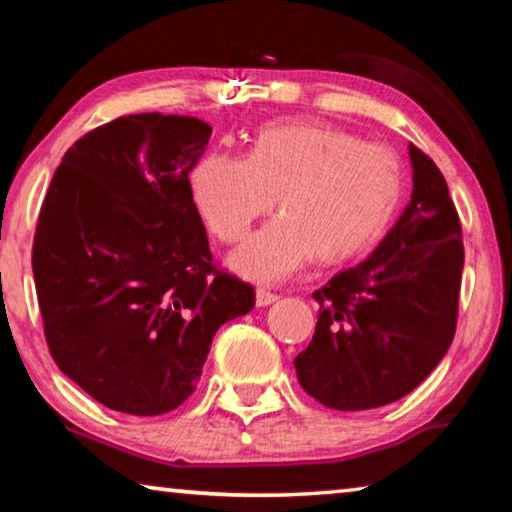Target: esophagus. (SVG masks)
Listing matches in <instances>:
<instances>
[{
    "label": "esophagus",
    "mask_w": 512,
    "mask_h": 512,
    "mask_svg": "<svg viewBox=\"0 0 512 512\" xmlns=\"http://www.w3.org/2000/svg\"><path fill=\"white\" fill-rule=\"evenodd\" d=\"M275 300H277V293H271L268 289H257V293H255L257 307H268V305H273Z\"/></svg>",
    "instance_id": "1"
}]
</instances>
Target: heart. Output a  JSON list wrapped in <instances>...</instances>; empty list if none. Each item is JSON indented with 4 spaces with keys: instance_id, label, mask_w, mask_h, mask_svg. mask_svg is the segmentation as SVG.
I'll use <instances>...</instances> for the list:
<instances>
[{
    "instance_id": "obj_1",
    "label": "heart",
    "mask_w": 512,
    "mask_h": 512,
    "mask_svg": "<svg viewBox=\"0 0 512 512\" xmlns=\"http://www.w3.org/2000/svg\"><path fill=\"white\" fill-rule=\"evenodd\" d=\"M189 185L198 214L225 244L244 239L277 201L282 214L232 253L230 266L248 280L280 282L316 255L334 264L379 244L400 212L404 167L386 146L289 121L259 128L246 158L205 155Z\"/></svg>"
}]
</instances>
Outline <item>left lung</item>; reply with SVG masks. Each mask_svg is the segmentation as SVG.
I'll list each match as a JSON object with an SVG mask.
<instances>
[{"label":"left lung","mask_w":512,"mask_h":512,"mask_svg":"<svg viewBox=\"0 0 512 512\" xmlns=\"http://www.w3.org/2000/svg\"><path fill=\"white\" fill-rule=\"evenodd\" d=\"M411 201L361 264L314 291V339L298 381L320 404L366 411L420 386L452 345L463 273V235L443 173L409 146Z\"/></svg>","instance_id":"obj_1"}]
</instances>
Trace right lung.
Masks as SVG:
<instances>
[{"label":"right lung","instance_id":"1","mask_svg":"<svg viewBox=\"0 0 512 512\" xmlns=\"http://www.w3.org/2000/svg\"><path fill=\"white\" fill-rule=\"evenodd\" d=\"M212 126L128 115L83 135L51 178L33 277L51 357L112 411L162 415L194 393L223 323L255 289L212 264L189 171Z\"/></svg>","mask_w":512,"mask_h":512}]
</instances>
